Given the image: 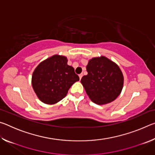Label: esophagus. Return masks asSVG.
<instances>
[{"label":"esophagus","mask_w":155,"mask_h":155,"mask_svg":"<svg viewBox=\"0 0 155 155\" xmlns=\"http://www.w3.org/2000/svg\"><path fill=\"white\" fill-rule=\"evenodd\" d=\"M82 77H83V74H79V78H80V80L81 79V78H82Z\"/></svg>","instance_id":"obj_1"}]
</instances>
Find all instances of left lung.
<instances>
[{"instance_id":"1","label":"left lung","mask_w":155,"mask_h":155,"mask_svg":"<svg viewBox=\"0 0 155 155\" xmlns=\"http://www.w3.org/2000/svg\"><path fill=\"white\" fill-rule=\"evenodd\" d=\"M86 68L88 74L83 76L81 82L94 103H109L120 95L124 77L115 63L105 57H96L89 61Z\"/></svg>"}]
</instances>
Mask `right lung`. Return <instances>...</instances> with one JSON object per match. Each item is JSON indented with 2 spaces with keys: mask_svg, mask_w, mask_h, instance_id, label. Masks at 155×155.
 I'll return each instance as SVG.
<instances>
[{
  "mask_svg": "<svg viewBox=\"0 0 155 155\" xmlns=\"http://www.w3.org/2000/svg\"><path fill=\"white\" fill-rule=\"evenodd\" d=\"M65 57L54 55L40 63L33 73L32 85L41 101L52 104L66 96L79 77Z\"/></svg>",
  "mask_w": 155,
  "mask_h": 155,
  "instance_id": "obj_1",
  "label": "right lung"
}]
</instances>
